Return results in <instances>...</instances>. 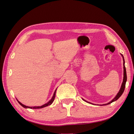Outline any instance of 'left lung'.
I'll return each mask as SVG.
<instances>
[{
	"label": "left lung",
	"mask_w": 134,
	"mask_h": 134,
	"mask_svg": "<svg viewBox=\"0 0 134 134\" xmlns=\"http://www.w3.org/2000/svg\"><path fill=\"white\" fill-rule=\"evenodd\" d=\"M121 54V56L122 57V59H123V66H124V77H123V81H122V83L121 84V88L120 89L119 91V92L118 93V94H116V96L115 97V98L113 99H112L110 102H109V103H107V104H102V105H108V104H109L113 103V102H115L116 100H117L120 97V96L122 94V93L124 92V90H125V85H126V81H127V76H126V68H125V60H124V56H122V54ZM82 99L88 103L90 104H92L93 105V103H91L90 102H87V100H85L84 99Z\"/></svg>",
	"instance_id": "left-lung-1"
}]
</instances>
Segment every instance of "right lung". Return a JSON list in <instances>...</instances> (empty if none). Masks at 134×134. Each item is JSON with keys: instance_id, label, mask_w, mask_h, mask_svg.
Returning <instances> with one entry per match:
<instances>
[{"instance_id": "right-lung-1", "label": "right lung", "mask_w": 134, "mask_h": 134, "mask_svg": "<svg viewBox=\"0 0 134 134\" xmlns=\"http://www.w3.org/2000/svg\"><path fill=\"white\" fill-rule=\"evenodd\" d=\"M56 90H57V88L56 89L55 91H54V93H53V95L52 97V98L51 99V100H49L47 103L41 105V106H38V107H28V106H26L24 104H23L21 103L20 102L18 99H17V101L18 102V103L20 104L23 107L25 108H30V109H41V108H44V107H47L48 105H50L54 101V98H55V95H56Z\"/></svg>"}]
</instances>
